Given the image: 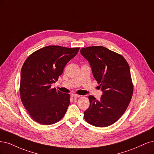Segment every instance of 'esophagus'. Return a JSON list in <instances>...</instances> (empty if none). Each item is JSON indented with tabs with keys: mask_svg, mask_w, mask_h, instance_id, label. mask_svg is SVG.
<instances>
[{
	"mask_svg": "<svg viewBox=\"0 0 154 154\" xmlns=\"http://www.w3.org/2000/svg\"><path fill=\"white\" fill-rule=\"evenodd\" d=\"M71 97H73V98H79V97H80V95H77V94H72Z\"/></svg>",
	"mask_w": 154,
	"mask_h": 154,
	"instance_id": "obj_1",
	"label": "esophagus"
}]
</instances>
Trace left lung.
<instances>
[{
  "mask_svg": "<svg viewBox=\"0 0 154 154\" xmlns=\"http://www.w3.org/2000/svg\"><path fill=\"white\" fill-rule=\"evenodd\" d=\"M80 52L90 63L93 77L103 92L99 100L88 97L90 105L84 112V119L93 126H109L123 115L132 98L129 66L120 54L102 46L82 48Z\"/></svg>",
  "mask_w": 154,
  "mask_h": 154,
  "instance_id": "8db88e82",
  "label": "left lung"
}]
</instances>
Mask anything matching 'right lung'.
Wrapping results in <instances>:
<instances>
[{
  "label": "right lung",
  "mask_w": 154,
  "mask_h": 154,
  "mask_svg": "<svg viewBox=\"0 0 154 154\" xmlns=\"http://www.w3.org/2000/svg\"><path fill=\"white\" fill-rule=\"evenodd\" d=\"M80 48L47 46L29 56L20 75L21 100L29 115L42 125H52L65 115L70 105V95L51 88L63 73L67 63Z\"/></svg>",
  "instance_id": "1"
}]
</instances>
